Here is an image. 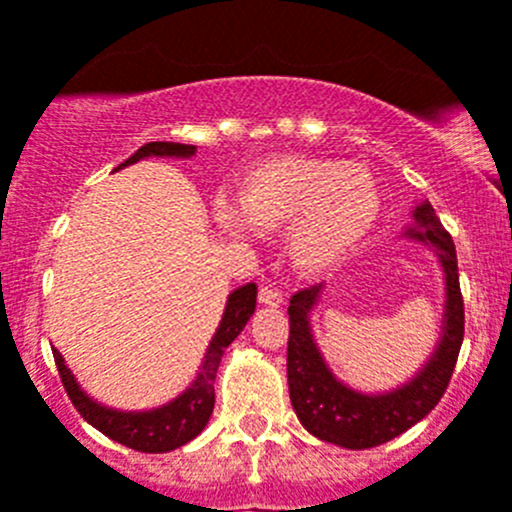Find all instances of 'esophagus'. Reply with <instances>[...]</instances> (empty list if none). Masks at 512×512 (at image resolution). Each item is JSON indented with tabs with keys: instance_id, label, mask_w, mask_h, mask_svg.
Wrapping results in <instances>:
<instances>
[{
	"instance_id": "esophagus-1",
	"label": "esophagus",
	"mask_w": 512,
	"mask_h": 512,
	"mask_svg": "<svg viewBox=\"0 0 512 512\" xmlns=\"http://www.w3.org/2000/svg\"><path fill=\"white\" fill-rule=\"evenodd\" d=\"M259 304H264V306H281L284 304V294H281L279 289H276V286H261V291H259Z\"/></svg>"
}]
</instances>
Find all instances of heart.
I'll use <instances>...</instances> for the list:
<instances>
[{"instance_id": "1", "label": "heart", "mask_w": 512, "mask_h": 512, "mask_svg": "<svg viewBox=\"0 0 512 512\" xmlns=\"http://www.w3.org/2000/svg\"><path fill=\"white\" fill-rule=\"evenodd\" d=\"M382 213V196L362 165L311 155H284L248 170L233 215L259 231L286 233V253L301 274L332 269L364 241ZM236 217V218H237ZM235 218V219H236ZM223 216V228L241 224Z\"/></svg>"}]
</instances>
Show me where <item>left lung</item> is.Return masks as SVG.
Instances as JSON below:
<instances>
[{
	"mask_svg": "<svg viewBox=\"0 0 512 512\" xmlns=\"http://www.w3.org/2000/svg\"><path fill=\"white\" fill-rule=\"evenodd\" d=\"M405 236L427 243L437 253L445 271V314H442V334L435 352L425 367L402 387L384 394H364L339 382L332 369L326 367L311 334L309 314L319 301L321 284L291 296L289 349H286L291 405L311 435L347 450H367L394 440L417 425L422 417L430 415L450 384L462 347L465 306H462L452 236L442 228L435 208L427 201L415 206Z\"/></svg>",
	"mask_w": 512,
	"mask_h": 512,
	"instance_id": "8db88e82",
	"label": "left lung"
}]
</instances>
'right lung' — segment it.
<instances>
[{
    "label": "right lung",
    "mask_w": 512,
    "mask_h": 512,
    "mask_svg": "<svg viewBox=\"0 0 512 512\" xmlns=\"http://www.w3.org/2000/svg\"><path fill=\"white\" fill-rule=\"evenodd\" d=\"M150 155H158V158H191L196 155V145H183V143H145L143 148L135 150L125 163L118 165H133L138 160L150 158ZM256 311V284L238 286L226 301V311H223V319L218 324L216 334H213L211 344H208L206 359L201 364V372L196 374L191 387L183 394L168 402V405L158 407V410L148 412H120L113 407L97 405L95 399L87 397L82 392V387L77 384L75 374L67 369L62 354H55L57 372H60L62 384H65L67 397L72 399L75 410L90 422L95 430H100L102 435L110 437V440L120 442V445L130 447V450L138 452H170L175 447L186 445L193 437H198L203 432V427L208 425L213 412V402H216V382L218 364H221L223 352H226L228 344L243 332V326L248 324L251 314Z\"/></svg>",
    "instance_id": "add662e5"
}]
</instances>
